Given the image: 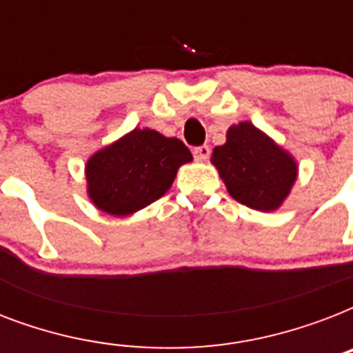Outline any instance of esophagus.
<instances>
[{
    "mask_svg": "<svg viewBox=\"0 0 353 353\" xmlns=\"http://www.w3.org/2000/svg\"><path fill=\"white\" fill-rule=\"evenodd\" d=\"M192 152H194V157H196L198 161H207V159H209V155H210V148L207 146V144L196 146Z\"/></svg>",
    "mask_w": 353,
    "mask_h": 353,
    "instance_id": "1",
    "label": "esophagus"
}]
</instances>
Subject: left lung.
Returning <instances> with one entry per match:
<instances>
[{"label": "left lung", "mask_w": 353, "mask_h": 353, "mask_svg": "<svg viewBox=\"0 0 353 353\" xmlns=\"http://www.w3.org/2000/svg\"><path fill=\"white\" fill-rule=\"evenodd\" d=\"M210 161L232 198L262 212L284 203L299 170L285 150L247 121L227 130V143L216 146Z\"/></svg>", "instance_id": "obj_1"}]
</instances>
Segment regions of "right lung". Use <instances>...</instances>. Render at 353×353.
Instances as JSON below:
<instances>
[{
	"instance_id": "obj_1",
	"label": "right lung",
	"mask_w": 353,
	"mask_h": 353,
	"mask_svg": "<svg viewBox=\"0 0 353 353\" xmlns=\"http://www.w3.org/2000/svg\"><path fill=\"white\" fill-rule=\"evenodd\" d=\"M190 161L192 154L179 139L135 128L88 159V196L102 212L133 214L159 199L177 168Z\"/></svg>"
}]
</instances>
